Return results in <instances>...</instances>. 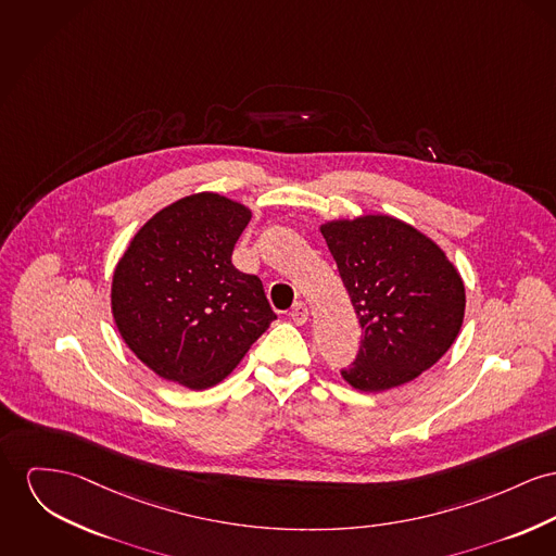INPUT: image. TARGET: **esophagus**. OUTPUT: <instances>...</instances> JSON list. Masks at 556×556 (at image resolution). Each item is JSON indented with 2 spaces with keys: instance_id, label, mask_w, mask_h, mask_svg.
I'll use <instances>...</instances> for the list:
<instances>
[{
  "instance_id": "obj_1",
  "label": "esophagus",
  "mask_w": 556,
  "mask_h": 556,
  "mask_svg": "<svg viewBox=\"0 0 556 556\" xmlns=\"http://www.w3.org/2000/svg\"><path fill=\"white\" fill-rule=\"evenodd\" d=\"M289 316H291V320H293L295 325H299V327H301V325H305V323H307V316H309V314H307V305L299 301V303L293 305V309H291V314H289Z\"/></svg>"
}]
</instances>
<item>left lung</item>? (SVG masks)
Wrapping results in <instances>:
<instances>
[{"mask_svg":"<svg viewBox=\"0 0 556 556\" xmlns=\"http://www.w3.org/2000/svg\"><path fill=\"white\" fill-rule=\"evenodd\" d=\"M363 341L341 377L361 392L403 386L437 365L457 339L466 289L443 249L390 215L323 223Z\"/></svg>","mask_w":556,"mask_h":556,"instance_id":"left-lung-1","label":"left lung"}]
</instances>
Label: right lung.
I'll return each instance as SVG.
<instances>
[{"instance_id": "1", "label": "right lung", "mask_w": 556, "mask_h": 556, "mask_svg": "<svg viewBox=\"0 0 556 556\" xmlns=\"http://www.w3.org/2000/svg\"><path fill=\"white\" fill-rule=\"evenodd\" d=\"M249 222L251 208L236 200L191 193L155 213L117 261L115 327L162 379L217 386L276 320L260 278L231 263Z\"/></svg>"}]
</instances>
